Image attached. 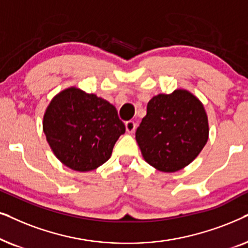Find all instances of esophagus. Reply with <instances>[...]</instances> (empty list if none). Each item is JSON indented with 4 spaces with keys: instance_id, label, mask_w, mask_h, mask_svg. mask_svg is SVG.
Masks as SVG:
<instances>
[{
    "instance_id": "obj_1",
    "label": "esophagus",
    "mask_w": 248,
    "mask_h": 248,
    "mask_svg": "<svg viewBox=\"0 0 248 248\" xmlns=\"http://www.w3.org/2000/svg\"><path fill=\"white\" fill-rule=\"evenodd\" d=\"M136 122L135 121H133V120H129V121H127L126 122V130H127V133H129V134H131V133H134L135 131V129H136Z\"/></svg>"
}]
</instances>
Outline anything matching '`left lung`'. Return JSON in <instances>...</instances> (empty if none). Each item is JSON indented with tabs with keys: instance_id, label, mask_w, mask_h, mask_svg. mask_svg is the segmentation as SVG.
Returning a JSON list of instances; mask_svg holds the SVG:
<instances>
[{
	"instance_id": "8db88e82",
	"label": "left lung",
	"mask_w": 248,
	"mask_h": 248,
	"mask_svg": "<svg viewBox=\"0 0 248 248\" xmlns=\"http://www.w3.org/2000/svg\"><path fill=\"white\" fill-rule=\"evenodd\" d=\"M207 140L209 120L204 105L183 88L152 97L136 131L144 160L162 172H176L190 164Z\"/></svg>"
}]
</instances>
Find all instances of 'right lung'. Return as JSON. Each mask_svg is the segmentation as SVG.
<instances>
[{"instance_id":"obj_1","label":"right lung","mask_w":248,"mask_h":248,"mask_svg":"<svg viewBox=\"0 0 248 248\" xmlns=\"http://www.w3.org/2000/svg\"><path fill=\"white\" fill-rule=\"evenodd\" d=\"M43 131L62 164L87 172L110 158L126 127L110 102L69 87L49 102L43 117Z\"/></svg>"}]
</instances>
